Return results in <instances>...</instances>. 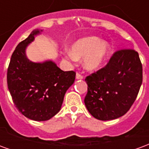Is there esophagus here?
Masks as SVG:
<instances>
[{"label": "esophagus", "instance_id": "1", "mask_svg": "<svg viewBox=\"0 0 149 149\" xmlns=\"http://www.w3.org/2000/svg\"><path fill=\"white\" fill-rule=\"evenodd\" d=\"M76 79H77V80H83V79H84V77L77 72V73L76 74Z\"/></svg>", "mask_w": 149, "mask_h": 149}]
</instances>
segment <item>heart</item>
<instances>
[{
	"label": "heart",
	"instance_id": "b5f03b06",
	"mask_svg": "<svg viewBox=\"0 0 149 149\" xmlns=\"http://www.w3.org/2000/svg\"><path fill=\"white\" fill-rule=\"evenodd\" d=\"M111 52L109 43L96 36L84 37L72 44L71 51L67 50L65 57L72 62L84 59V67L88 71L100 69Z\"/></svg>",
	"mask_w": 149,
	"mask_h": 149
}]
</instances>
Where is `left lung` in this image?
<instances>
[{
    "mask_svg": "<svg viewBox=\"0 0 149 149\" xmlns=\"http://www.w3.org/2000/svg\"><path fill=\"white\" fill-rule=\"evenodd\" d=\"M142 65L137 52H116L104 68L85 78L88 93L84 104L100 120L124 116L134 103L142 84Z\"/></svg>",
    "mask_w": 149,
    "mask_h": 149,
    "instance_id": "8db88e82",
    "label": "left lung"
}]
</instances>
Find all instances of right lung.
<instances>
[{"label":"right lung","mask_w":149,"mask_h":149,"mask_svg":"<svg viewBox=\"0 0 149 149\" xmlns=\"http://www.w3.org/2000/svg\"><path fill=\"white\" fill-rule=\"evenodd\" d=\"M43 32L34 29L18 44L10 60L7 83L13 100L27 118L36 121L51 119L61 110L65 94L74 83L76 73L63 71L52 60L33 62L26 49Z\"/></svg>","instance_id":"obj_1"}]
</instances>
